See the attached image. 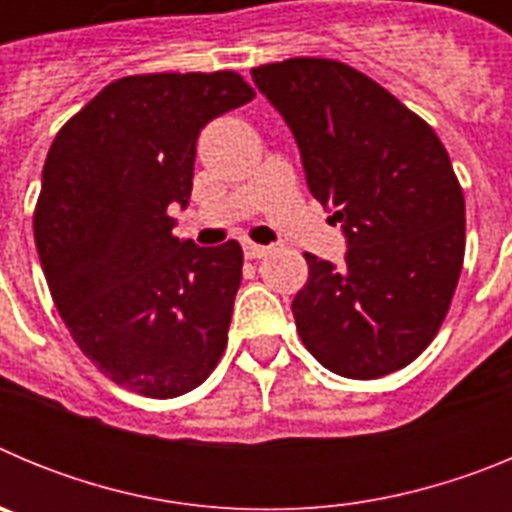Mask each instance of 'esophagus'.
Returning <instances> with one entry per match:
<instances>
[{"label": "esophagus", "instance_id": "obj_1", "mask_svg": "<svg viewBox=\"0 0 512 512\" xmlns=\"http://www.w3.org/2000/svg\"><path fill=\"white\" fill-rule=\"evenodd\" d=\"M243 253H246V259H264L269 248L261 246V243H253V241H243Z\"/></svg>", "mask_w": 512, "mask_h": 512}]
</instances>
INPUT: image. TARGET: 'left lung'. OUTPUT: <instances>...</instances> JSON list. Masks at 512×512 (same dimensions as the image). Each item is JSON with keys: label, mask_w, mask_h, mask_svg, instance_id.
<instances>
[{"label": "left lung", "mask_w": 512, "mask_h": 512, "mask_svg": "<svg viewBox=\"0 0 512 512\" xmlns=\"http://www.w3.org/2000/svg\"><path fill=\"white\" fill-rule=\"evenodd\" d=\"M251 76L348 241L341 266L305 253L297 333L333 374L397 372L436 338L464 264V192L449 153L423 117L341 61L287 58Z\"/></svg>", "instance_id": "left-lung-1"}]
</instances>
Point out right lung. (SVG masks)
<instances>
[{"mask_svg": "<svg viewBox=\"0 0 512 512\" xmlns=\"http://www.w3.org/2000/svg\"><path fill=\"white\" fill-rule=\"evenodd\" d=\"M256 97L235 71L112 81L53 140L33 215L45 282L104 377L153 400L200 387L228 346L238 241H179L197 135Z\"/></svg>", "mask_w": 512, "mask_h": 512, "instance_id": "right-lung-1", "label": "right lung"}]
</instances>
